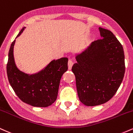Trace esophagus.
I'll use <instances>...</instances> for the list:
<instances>
[{
    "instance_id": "1",
    "label": "esophagus",
    "mask_w": 133,
    "mask_h": 133,
    "mask_svg": "<svg viewBox=\"0 0 133 133\" xmlns=\"http://www.w3.org/2000/svg\"><path fill=\"white\" fill-rule=\"evenodd\" d=\"M73 65V61L72 59H69V60L68 61V68L69 69H71Z\"/></svg>"
}]
</instances>
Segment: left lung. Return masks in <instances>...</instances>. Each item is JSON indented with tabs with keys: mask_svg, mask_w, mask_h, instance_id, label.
Wrapping results in <instances>:
<instances>
[{
	"mask_svg": "<svg viewBox=\"0 0 133 133\" xmlns=\"http://www.w3.org/2000/svg\"><path fill=\"white\" fill-rule=\"evenodd\" d=\"M101 39L76 56L72 68L79 99L88 106L102 104L113 97L125 72L124 54L110 30L99 27Z\"/></svg>",
	"mask_w": 133,
	"mask_h": 133,
	"instance_id": "obj_1",
	"label": "left lung"
}]
</instances>
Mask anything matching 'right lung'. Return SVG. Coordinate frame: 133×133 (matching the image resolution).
Returning a JSON list of instances; mask_svg holds the SVG:
<instances>
[{"label":"right lung","instance_id":"1","mask_svg":"<svg viewBox=\"0 0 133 133\" xmlns=\"http://www.w3.org/2000/svg\"><path fill=\"white\" fill-rule=\"evenodd\" d=\"M23 27L17 37L24 30ZM9 52L7 73L9 83L16 95L24 103L34 107H47L56 101L62 74L68 70V59L62 57L53 60L37 74L29 75L20 71L14 58V46Z\"/></svg>","mask_w":133,"mask_h":133}]
</instances>
